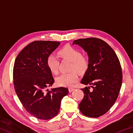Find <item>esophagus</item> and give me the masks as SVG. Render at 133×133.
<instances>
[{"instance_id": "34e87169", "label": "esophagus", "mask_w": 133, "mask_h": 133, "mask_svg": "<svg viewBox=\"0 0 133 133\" xmlns=\"http://www.w3.org/2000/svg\"><path fill=\"white\" fill-rule=\"evenodd\" d=\"M74 90H75V89L74 88H72V87H70V88H69V92H71V91H73Z\"/></svg>"}]
</instances>
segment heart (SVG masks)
<instances>
[{"label": "heart", "instance_id": "1", "mask_svg": "<svg viewBox=\"0 0 133 133\" xmlns=\"http://www.w3.org/2000/svg\"><path fill=\"white\" fill-rule=\"evenodd\" d=\"M58 54L62 59L71 62L70 70L72 72L62 74L58 76L56 78V83L59 86L70 87L78 80V76L75 72L80 75L84 73L89 68V62L86 57L82 56V53L79 50L70 45H67L60 49ZM59 63L58 58L54 55H50L47 59V65L49 70L55 75L58 72Z\"/></svg>", "mask_w": 133, "mask_h": 133}]
</instances>
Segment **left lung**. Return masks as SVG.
<instances>
[{
    "label": "left lung",
    "instance_id": "1",
    "mask_svg": "<svg viewBox=\"0 0 133 133\" xmlns=\"http://www.w3.org/2000/svg\"><path fill=\"white\" fill-rule=\"evenodd\" d=\"M86 51L89 66L81 83L90 85L82 89L84 97L78 104L80 111L89 117H98L115 103L122 84V70L115 51L106 42L97 38L73 42Z\"/></svg>",
    "mask_w": 133,
    "mask_h": 133
}]
</instances>
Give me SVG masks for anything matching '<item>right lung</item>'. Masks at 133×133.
<instances>
[{
	"label": "right lung",
	"instance_id": "right-lung-1",
	"mask_svg": "<svg viewBox=\"0 0 133 133\" xmlns=\"http://www.w3.org/2000/svg\"><path fill=\"white\" fill-rule=\"evenodd\" d=\"M60 44L35 41L19 53L15 62L13 76L16 93L26 111L40 120L57 115L62 99L69 93V90L63 87L45 90L55 82L47 59Z\"/></svg>",
	"mask_w": 133,
	"mask_h": 133
}]
</instances>
